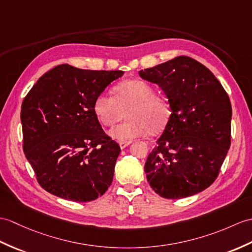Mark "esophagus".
Here are the masks:
<instances>
[{"label": "esophagus", "mask_w": 252, "mask_h": 252, "mask_svg": "<svg viewBox=\"0 0 252 252\" xmlns=\"http://www.w3.org/2000/svg\"><path fill=\"white\" fill-rule=\"evenodd\" d=\"M130 144H131V140H127V142H119V146H120L121 149H125Z\"/></svg>", "instance_id": "obj_1"}]
</instances>
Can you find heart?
<instances>
[{"instance_id": "b5f03b06", "label": "heart", "mask_w": 252, "mask_h": 252, "mask_svg": "<svg viewBox=\"0 0 252 252\" xmlns=\"http://www.w3.org/2000/svg\"><path fill=\"white\" fill-rule=\"evenodd\" d=\"M114 96L98 94L93 103V112L104 126H113L125 117L122 124L109 131V135L120 142L161 133L172 116L168 99L157 94L155 88L140 79H126L117 84Z\"/></svg>"}]
</instances>
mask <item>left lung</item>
I'll use <instances>...</instances> for the list:
<instances>
[{
    "label": "left lung",
    "mask_w": 252,
    "mask_h": 252,
    "mask_svg": "<svg viewBox=\"0 0 252 252\" xmlns=\"http://www.w3.org/2000/svg\"><path fill=\"white\" fill-rule=\"evenodd\" d=\"M159 85L172 116L145 163L153 190L177 200L205 190L217 179L231 146L229 95L209 69L180 56L139 71Z\"/></svg>",
    "instance_id": "8db88e82"
}]
</instances>
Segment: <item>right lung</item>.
Returning <instances> with one entry per match:
<instances>
[{
  "label": "right lung",
  "mask_w": 252,
  "mask_h": 252,
  "mask_svg": "<svg viewBox=\"0 0 252 252\" xmlns=\"http://www.w3.org/2000/svg\"><path fill=\"white\" fill-rule=\"evenodd\" d=\"M124 74L61 64L28 92L22 147L43 189L74 202L94 201L107 191L120 147L104 132L93 103Z\"/></svg>",
  "instance_id": "1"
}]
</instances>
